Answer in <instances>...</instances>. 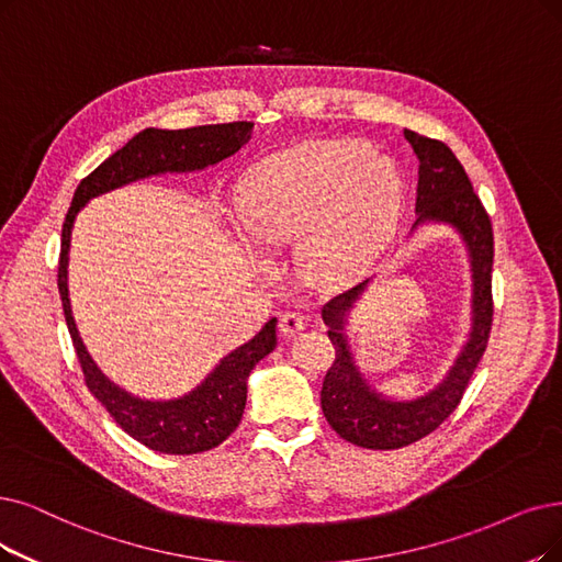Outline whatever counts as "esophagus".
Here are the masks:
<instances>
[{"instance_id":"esophagus-1","label":"esophagus","mask_w":562,"mask_h":562,"mask_svg":"<svg viewBox=\"0 0 562 562\" xmlns=\"http://www.w3.org/2000/svg\"><path fill=\"white\" fill-rule=\"evenodd\" d=\"M279 327L283 331V336H297L300 331H304L306 323H304V316H300V313L288 311V313H281Z\"/></svg>"}]
</instances>
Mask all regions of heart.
<instances>
[{
  "label": "heart",
  "instance_id": "1",
  "mask_svg": "<svg viewBox=\"0 0 562 562\" xmlns=\"http://www.w3.org/2000/svg\"><path fill=\"white\" fill-rule=\"evenodd\" d=\"M403 205L387 156L357 140H318L267 156L239 189L244 231L274 251L300 241L304 272L321 283L357 277L385 249Z\"/></svg>",
  "mask_w": 562,
  "mask_h": 562
}]
</instances>
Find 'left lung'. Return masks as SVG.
Returning <instances> with one entry per match:
<instances>
[{"mask_svg": "<svg viewBox=\"0 0 562 562\" xmlns=\"http://www.w3.org/2000/svg\"><path fill=\"white\" fill-rule=\"evenodd\" d=\"M403 136L419 161L417 221L413 223V231L426 223H440L461 237L470 260V277H473V304H470L473 323H470L468 341L438 385L415 398H392L369 385L346 334L350 311L371 279H364L323 306V321L329 327L327 336L336 348V359L323 380L321 406L336 434L367 450H398L429 436L454 413L470 375L486 350L493 318L491 218L450 147L440 140L424 138L415 131H406Z\"/></svg>", "mask_w": 562, "mask_h": 562, "instance_id": "left-lung-1", "label": "left lung"}]
</instances>
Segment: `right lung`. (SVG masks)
<instances>
[{"label":"right lung","mask_w":562,"mask_h":562,"mask_svg":"<svg viewBox=\"0 0 562 562\" xmlns=\"http://www.w3.org/2000/svg\"><path fill=\"white\" fill-rule=\"evenodd\" d=\"M254 122L210 124L193 128H145L122 149L78 184L69 214L61 228V254L57 288L64 306L66 327L74 339L85 383L122 429L154 452L198 454L226 440L241 419L246 406V380L254 367L277 348V318H269L262 329L218 359L203 383L177 398H140L122 390L97 367L87 352L69 300V251L71 231L78 212L89 200L115 191L138 179L154 175H182L205 170L237 154L251 140Z\"/></svg>","instance_id":"obj_1"}]
</instances>
